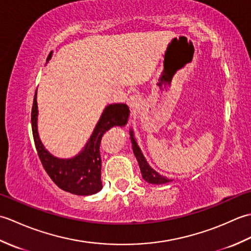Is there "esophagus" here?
<instances>
[{"mask_svg":"<svg viewBox=\"0 0 251 251\" xmlns=\"http://www.w3.org/2000/svg\"><path fill=\"white\" fill-rule=\"evenodd\" d=\"M140 101H141L140 96L135 94V95L129 96V98L127 99V104L129 105L130 109H136V108H138V106H139Z\"/></svg>","mask_w":251,"mask_h":251,"instance_id":"34e87169","label":"esophagus"}]
</instances>
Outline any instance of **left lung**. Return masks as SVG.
<instances>
[{"label":"left lung","instance_id":"left-lung-1","mask_svg":"<svg viewBox=\"0 0 251 251\" xmlns=\"http://www.w3.org/2000/svg\"><path fill=\"white\" fill-rule=\"evenodd\" d=\"M130 140H131V145H132V151H134V154L137 158L138 164H139L142 178L145 179L147 182L152 183V184H163V183L170 182L172 180L156 173L155 170L152 169L150 165L148 164V162L146 161V158H145V156H143V154L140 150V148L137 145L134 135H132V130H130Z\"/></svg>","mask_w":251,"mask_h":251}]
</instances>
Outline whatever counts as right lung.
Listing matches in <instances>:
<instances>
[{"label":"right lung","mask_w":251,"mask_h":251,"mask_svg":"<svg viewBox=\"0 0 251 251\" xmlns=\"http://www.w3.org/2000/svg\"><path fill=\"white\" fill-rule=\"evenodd\" d=\"M36 92L31 111L33 139L41 163L50 179L63 191L75 195H92L102 189L101 182L100 142L105 131L113 126H125L129 116V108L125 103L106 106L86 146L76 156L58 158L46 150L37 132Z\"/></svg>","instance_id":"obj_1"}]
</instances>
